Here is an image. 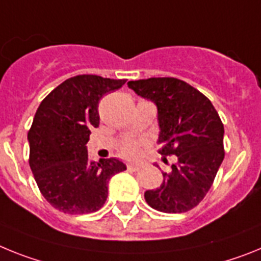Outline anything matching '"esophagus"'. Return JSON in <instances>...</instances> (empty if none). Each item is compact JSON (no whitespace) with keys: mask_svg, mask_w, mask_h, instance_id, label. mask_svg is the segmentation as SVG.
Here are the masks:
<instances>
[{"mask_svg":"<svg viewBox=\"0 0 261 261\" xmlns=\"http://www.w3.org/2000/svg\"><path fill=\"white\" fill-rule=\"evenodd\" d=\"M127 168L130 169V171H133V172H137V171H139V169H140V165L139 164H128Z\"/></svg>","mask_w":261,"mask_h":261,"instance_id":"obj_1","label":"esophagus"}]
</instances>
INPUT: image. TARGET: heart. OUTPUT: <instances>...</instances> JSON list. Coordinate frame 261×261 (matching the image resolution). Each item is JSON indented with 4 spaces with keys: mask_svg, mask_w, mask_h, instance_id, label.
Instances as JSON below:
<instances>
[{
    "mask_svg": "<svg viewBox=\"0 0 261 261\" xmlns=\"http://www.w3.org/2000/svg\"><path fill=\"white\" fill-rule=\"evenodd\" d=\"M144 142H134V140H128L126 143H123L121 146L119 152L123 158L128 159V160H133V159L137 158L139 155V146H143Z\"/></svg>",
    "mask_w": 261,
    "mask_h": 261,
    "instance_id": "heart-1",
    "label": "heart"
}]
</instances>
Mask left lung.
<instances>
[{
  "label": "left lung",
  "instance_id": "obj_1",
  "mask_svg": "<svg viewBox=\"0 0 261 261\" xmlns=\"http://www.w3.org/2000/svg\"><path fill=\"white\" fill-rule=\"evenodd\" d=\"M138 96L158 108L159 153L177 156L160 188L147 190L146 202L163 213H185L196 207L213 185L221 167L223 123L210 99L174 77L128 81Z\"/></svg>",
  "mask_w": 261,
  "mask_h": 261
}]
</instances>
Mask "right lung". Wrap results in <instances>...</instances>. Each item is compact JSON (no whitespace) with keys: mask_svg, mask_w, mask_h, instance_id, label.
Masks as SVG:
<instances>
[{"mask_svg":"<svg viewBox=\"0 0 261 261\" xmlns=\"http://www.w3.org/2000/svg\"><path fill=\"white\" fill-rule=\"evenodd\" d=\"M126 80L79 74L62 83L40 102L27 134L29 164L43 197L59 212L89 214L108 198L109 180L124 171L118 159L90 162L87 143L98 127V102Z\"/></svg>","mask_w":261,"mask_h":261,"instance_id":"obj_1","label":"right lung"}]
</instances>
